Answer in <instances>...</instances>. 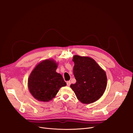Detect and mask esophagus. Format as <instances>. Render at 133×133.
I'll return each instance as SVG.
<instances>
[{"label":"esophagus","instance_id":"34e87169","mask_svg":"<svg viewBox=\"0 0 133 133\" xmlns=\"http://www.w3.org/2000/svg\"><path fill=\"white\" fill-rule=\"evenodd\" d=\"M67 85L68 86H69L70 85V81H67Z\"/></svg>","mask_w":133,"mask_h":133}]
</instances>
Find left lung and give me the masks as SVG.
<instances>
[{"label":"left lung","instance_id":"8db88e82","mask_svg":"<svg viewBox=\"0 0 133 133\" xmlns=\"http://www.w3.org/2000/svg\"><path fill=\"white\" fill-rule=\"evenodd\" d=\"M73 72L76 83L70 87L79 101L90 104L97 101L104 94L107 85L105 71L88 57L74 56Z\"/></svg>","mask_w":133,"mask_h":133}]
</instances>
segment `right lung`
I'll list each match as a JSON object with an SVG mask.
<instances>
[{"instance_id": "1", "label": "right lung", "mask_w": 133, "mask_h": 133, "mask_svg": "<svg viewBox=\"0 0 133 133\" xmlns=\"http://www.w3.org/2000/svg\"><path fill=\"white\" fill-rule=\"evenodd\" d=\"M57 64L52 60L43 61L35 68L28 79V88L38 101L48 102L66 84L62 76L56 72Z\"/></svg>"}]
</instances>
